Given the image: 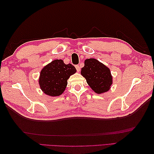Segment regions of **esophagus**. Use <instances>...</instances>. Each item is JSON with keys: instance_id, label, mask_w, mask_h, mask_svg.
Instances as JSON below:
<instances>
[{"instance_id": "obj_1", "label": "esophagus", "mask_w": 154, "mask_h": 154, "mask_svg": "<svg viewBox=\"0 0 154 154\" xmlns=\"http://www.w3.org/2000/svg\"><path fill=\"white\" fill-rule=\"evenodd\" d=\"M75 68H76V69L78 72H79L80 70H81V67L79 66V65H75Z\"/></svg>"}]
</instances>
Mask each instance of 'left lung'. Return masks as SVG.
Listing matches in <instances>:
<instances>
[{"instance_id":"left-lung-1","label":"left lung","mask_w":154,"mask_h":154,"mask_svg":"<svg viewBox=\"0 0 154 154\" xmlns=\"http://www.w3.org/2000/svg\"><path fill=\"white\" fill-rule=\"evenodd\" d=\"M81 73L91 89L97 94L107 92L112 84V77L109 68L95 59H87L85 61Z\"/></svg>"}]
</instances>
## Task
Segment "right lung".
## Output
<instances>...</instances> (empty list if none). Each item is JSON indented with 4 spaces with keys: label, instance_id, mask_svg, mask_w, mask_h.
Returning <instances> with one entry per match:
<instances>
[{
    "label": "right lung",
    "instance_id": "add662e5",
    "mask_svg": "<svg viewBox=\"0 0 154 154\" xmlns=\"http://www.w3.org/2000/svg\"><path fill=\"white\" fill-rule=\"evenodd\" d=\"M76 71L71 63L65 64L61 60H54L40 72L39 84L41 89L49 96L61 95L67 87V79Z\"/></svg>",
    "mask_w": 154,
    "mask_h": 154
}]
</instances>
